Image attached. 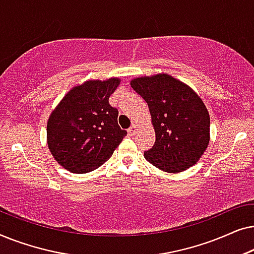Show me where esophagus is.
Masks as SVG:
<instances>
[{
  "label": "esophagus",
  "mask_w": 254,
  "mask_h": 254,
  "mask_svg": "<svg viewBox=\"0 0 254 254\" xmlns=\"http://www.w3.org/2000/svg\"><path fill=\"white\" fill-rule=\"evenodd\" d=\"M136 131H137L136 125H131V126L128 128V135H129V136H134V135L136 134Z\"/></svg>",
  "instance_id": "34e87169"
}]
</instances>
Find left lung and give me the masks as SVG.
<instances>
[{"label":"left lung","mask_w":254,"mask_h":254,"mask_svg":"<svg viewBox=\"0 0 254 254\" xmlns=\"http://www.w3.org/2000/svg\"><path fill=\"white\" fill-rule=\"evenodd\" d=\"M131 88L147 102L156 141L144 152L163 171H185L209 144L210 118L202 99L185 83L166 74L131 79Z\"/></svg>","instance_id":"8db88e82"}]
</instances>
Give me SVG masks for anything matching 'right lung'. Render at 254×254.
Segmentation results:
<instances>
[{"label": "right lung", "instance_id": "right-lung-1", "mask_svg": "<svg viewBox=\"0 0 254 254\" xmlns=\"http://www.w3.org/2000/svg\"><path fill=\"white\" fill-rule=\"evenodd\" d=\"M119 84L117 77L90 79L74 86L52 111L47 144L62 168L72 173L93 171L119 147L127 131L119 127V112L109 103Z\"/></svg>", "mask_w": 254, "mask_h": 254}]
</instances>
